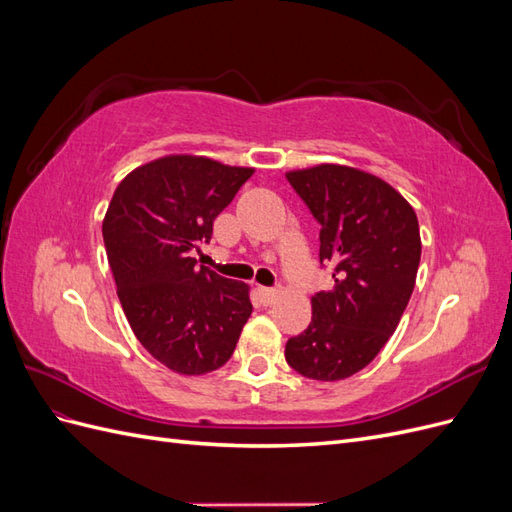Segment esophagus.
Masks as SVG:
<instances>
[{
	"instance_id": "obj_1",
	"label": "esophagus",
	"mask_w": 512,
	"mask_h": 512,
	"mask_svg": "<svg viewBox=\"0 0 512 512\" xmlns=\"http://www.w3.org/2000/svg\"><path fill=\"white\" fill-rule=\"evenodd\" d=\"M258 297L260 301L265 305H273L277 301V297H280V290L275 288H258Z\"/></svg>"
}]
</instances>
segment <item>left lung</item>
<instances>
[{
	"label": "left lung",
	"mask_w": 512,
	"mask_h": 512,
	"mask_svg": "<svg viewBox=\"0 0 512 512\" xmlns=\"http://www.w3.org/2000/svg\"><path fill=\"white\" fill-rule=\"evenodd\" d=\"M286 179L320 224V265L335 280L312 297V322L288 339L286 361L305 378L344 380L376 359L404 316L421 262L416 213L359 168L320 164Z\"/></svg>",
	"instance_id": "obj_1"
}]
</instances>
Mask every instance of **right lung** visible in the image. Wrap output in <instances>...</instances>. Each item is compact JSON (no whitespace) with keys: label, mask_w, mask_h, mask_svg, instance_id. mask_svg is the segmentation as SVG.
<instances>
[{"label":"right lung","mask_w":512,"mask_h":512,"mask_svg":"<svg viewBox=\"0 0 512 512\" xmlns=\"http://www.w3.org/2000/svg\"><path fill=\"white\" fill-rule=\"evenodd\" d=\"M254 168L166 156L134 168L113 194L102 237L117 297L138 342L183 376L220 369L252 314L250 286L196 267L213 220Z\"/></svg>","instance_id":"obj_1"}]
</instances>
